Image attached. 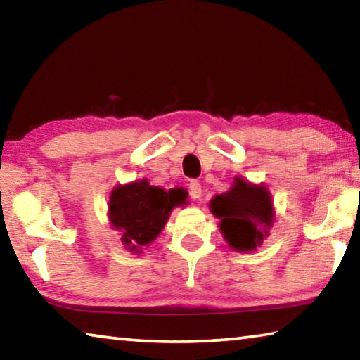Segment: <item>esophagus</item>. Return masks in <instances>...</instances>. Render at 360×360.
<instances>
[{
    "label": "esophagus",
    "instance_id": "esophagus-1",
    "mask_svg": "<svg viewBox=\"0 0 360 360\" xmlns=\"http://www.w3.org/2000/svg\"><path fill=\"white\" fill-rule=\"evenodd\" d=\"M188 192H191V197L197 200L202 197V184L198 181H191L188 182Z\"/></svg>",
    "mask_w": 360,
    "mask_h": 360
}]
</instances>
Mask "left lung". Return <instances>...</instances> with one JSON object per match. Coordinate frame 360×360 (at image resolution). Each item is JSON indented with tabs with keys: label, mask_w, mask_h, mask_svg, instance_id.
Masks as SVG:
<instances>
[{
	"label": "left lung",
	"mask_w": 360,
	"mask_h": 360,
	"mask_svg": "<svg viewBox=\"0 0 360 360\" xmlns=\"http://www.w3.org/2000/svg\"><path fill=\"white\" fill-rule=\"evenodd\" d=\"M210 210L217 219L219 230L229 246L236 252H252L275 224V206L268 187L252 184L241 176H235L227 192L216 195Z\"/></svg>",
	"instance_id": "left-lung-1"
}]
</instances>
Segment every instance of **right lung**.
<instances>
[{"mask_svg": "<svg viewBox=\"0 0 360 360\" xmlns=\"http://www.w3.org/2000/svg\"><path fill=\"white\" fill-rule=\"evenodd\" d=\"M186 195L184 188L165 191L148 179L119 184L109 197V225L119 231L127 251L141 254L160 235L176 206L186 205Z\"/></svg>", "mask_w": 360, "mask_h": 360, "instance_id": "1", "label": "right lung"}]
</instances>
